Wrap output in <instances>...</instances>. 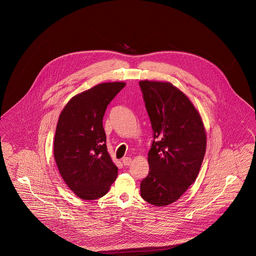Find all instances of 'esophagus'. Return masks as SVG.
I'll list each match as a JSON object with an SVG mask.
<instances>
[{
  "label": "esophagus",
  "instance_id": "obj_1",
  "mask_svg": "<svg viewBox=\"0 0 256 256\" xmlns=\"http://www.w3.org/2000/svg\"><path fill=\"white\" fill-rule=\"evenodd\" d=\"M122 162H123V164H124V166H129V164L132 162V160H131V158L125 156V158H123Z\"/></svg>",
  "mask_w": 256,
  "mask_h": 256
}]
</instances>
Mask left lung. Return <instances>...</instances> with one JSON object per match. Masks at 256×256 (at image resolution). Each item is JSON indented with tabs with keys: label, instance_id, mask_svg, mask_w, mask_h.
Wrapping results in <instances>:
<instances>
[{
	"label": "left lung",
	"instance_id": "8db88e82",
	"mask_svg": "<svg viewBox=\"0 0 256 256\" xmlns=\"http://www.w3.org/2000/svg\"><path fill=\"white\" fill-rule=\"evenodd\" d=\"M154 138L148 154L150 172L141 182V196L162 207L178 200L195 182L207 146L199 111L170 82L140 80Z\"/></svg>",
	"mask_w": 256,
	"mask_h": 256
}]
</instances>
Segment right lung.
I'll list each match as a JSON object with an SVG mask.
<instances>
[{"label": "right lung", "mask_w": 256, "mask_h": 256, "mask_svg": "<svg viewBox=\"0 0 256 256\" xmlns=\"http://www.w3.org/2000/svg\"><path fill=\"white\" fill-rule=\"evenodd\" d=\"M125 84H98L76 94L60 113L54 158L62 178L80 199L104 196L117 178L118 168L108 152L102 119L108 104Z\"/></svg>", "instance_id": "obj_1"}]
</instances>
